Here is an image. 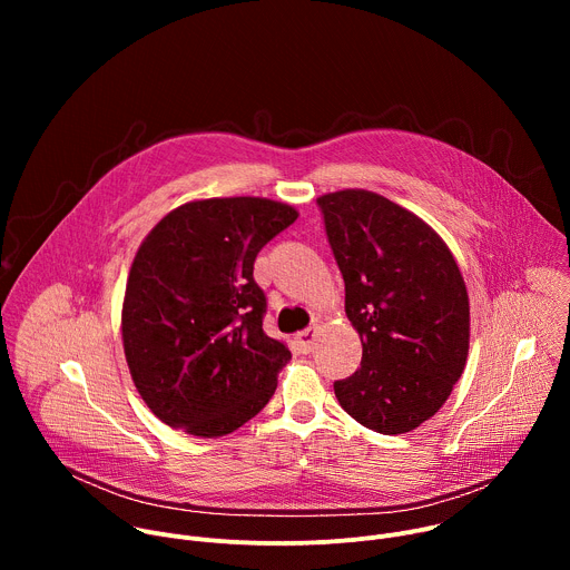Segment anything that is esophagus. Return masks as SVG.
<instances>
[{"mask_svg":"<svg viewBox=\"0 0 570 570\" xmlns=\"http://www.w3.org/2000/svg\"><path fill=\"white\" fill-rule=\"evenodd\" d=\"M313 341H315V327H308V330L295 334V345H297V350H299L302 354H308V352H311Z\"/></svg>","mask_w":570,"mask_h":570,"instance_id":"1","label":"esophagus"}]
</instances>
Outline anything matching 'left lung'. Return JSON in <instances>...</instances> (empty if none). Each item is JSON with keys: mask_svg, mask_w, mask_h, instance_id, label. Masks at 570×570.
I'll use <instances>...</instances> for the list:
<instances>
[{"mask_svg": "<svg viewBox=\"0 0 570 570\" xmlns=\"http://www.w3.org/2000/svg\"><path fill=\"white\" fill-rule=\"evenodd\" d=\"M317 207L363 343L361 367L334 383L338 403L370 431L409 433L442 409L466 363L460 268L433 227L379 194L345 189Z\"/></svg>", "mask_w": 570, "mask_h": 570, "instance_id": "obj_1", "label": "left lung"}]
</instances>
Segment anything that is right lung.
Here are the masks:
<instances>
[{
	"label": "right lung",
	"mask_w": 570,
	"mask_h": 570,
	"mask_svg": "<svg viewBox=\"0 0 570 570\" xmlns=\"http://www.w3.org/2000/svg\"><path fill=\"white\" fill-rule=\"evenodd\" d=\"M297 218L266 198H209L161 218L139 246L121 336L132 381L155 417L220 438L271 401L291 358L264 334L259 250Z\"/></svg>",
	"instance_id": "obj_1"
}]
</instances>
